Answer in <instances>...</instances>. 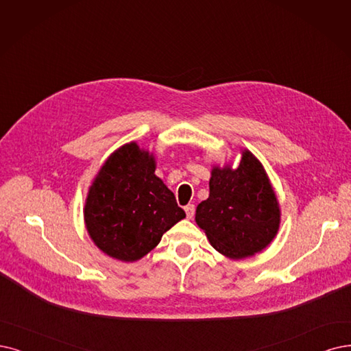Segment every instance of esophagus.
I'll list each match as a JSON object with an SVG mask.
<instances>
[{"mask_svg":"<svg viewBox=\"0 0 351 351\" xmlns=\"http://www.w3.org/2000/svg\"><path fill=\"white\" fill-rule=\"evenodd\" d=\"M184 210H186L187 219H193V216H194V212H195V207H194V204H187V206L184 207Z\"/></svg>","mask_w":351,"mask_h":351,"instance_id":"esophagus-1","label":"esophagus"}]
</instances>
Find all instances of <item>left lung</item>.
Segmentation results:
<instances>
[{
    "instance_id": "1",
    "label": "left lung",
    "mask_w": 351,
    "mask_h": 351,
    "mask_svg": "<svg viewBox=\"0 0 351 351\" xmlns=\"http://www.w3.org/2000/svg\"><path fill=\"white\" fill-rule=\"evenodd\" d=\"M208 199L195 208V223L219 254L239 261L268 247L281 224V207L262 162L249 149L239 165H213Z\"/></svg>"
}]
</instances>
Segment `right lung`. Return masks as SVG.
I'll use <instances>...</instances> for the list:
<instances>
[{
    "label": "right lung",
    "mask_w": 351,
    "mask_h": 351,
    "mask_svg": "<svg viewBox=\"0 0 351 351\" xmlns=\"http://www.w3.org/2000/svg\"><path fill=\"white\" fill-rule=\"evenodd\" d=\"M156 156L135 141L115 149L89 187L83 219L105 255L135 262L186 217L173 191L156 176Z\"/></svg>",
    "instance_id": "obj_1"
}]
</instances>
